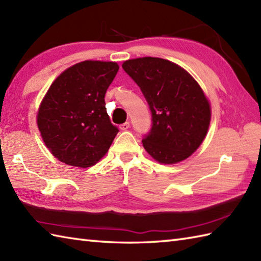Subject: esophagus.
Listing matches in <instances>:
<instances>
[{
  "mask_svg": "<svg viewBox=\"0 0 261 261\" xmlns=\"http://www.w3.org/2000/svg\"><path fill=\"white\" fill-rule=\"evenodd\" d=\"M130 127V122H124V123H122L121 125H120V129L121 130H127Z\"/></svg>",
  "mask_w": 261,
  "mask_h": 261,
  "instance_id": "34e87169",
  "label": "esophagus"
}]
</instances>
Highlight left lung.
Masks as SVG:
<instances>
[{"label":"left lung","instance_id":"8db88e82","mask_svg":"<svg viewBox=\"0 0 261 261\" xmlns=\"http://www.w3.org/2000/svg\"><path fill=\"white\" fill-rule=\"evenodd\" d=\"M122 68L145 96L151 129L143 136L147 152L162 164L188 158L203 142L211 109L196 81L169 60L143 57L126 60Z\"/></svg>","mask_w":261,"mask_h":261}]
</instances>
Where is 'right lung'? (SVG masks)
<instances>
[{
    "label": "right lung",
    "instance_id": "right-lung-1",
    "mask_svg": "<svg viewBox=\"0 0 261 261\" xmlns=\"http://www.w3.org/2000/svg\"><path fill=\"white\" fill-rule=\"evenodd\" d=\"M118 70L116 63L86 60L66 69L49 87L37 123L60 162L86 168L108 152L119 129L111 123L104 97Z\"/></svg>",
    "mask_w": 261,
    "mask_h": 261
}]
</instances>
